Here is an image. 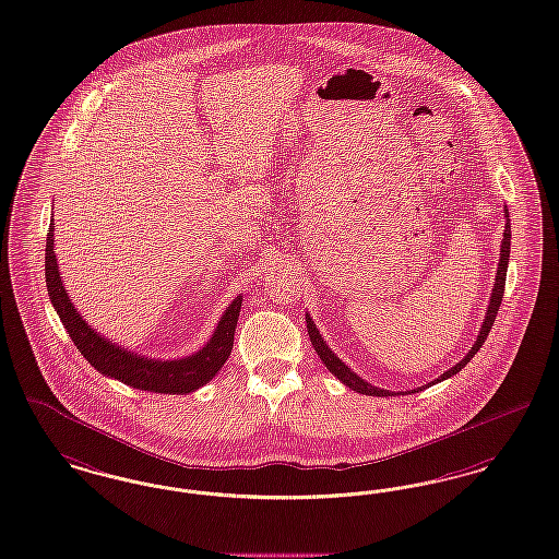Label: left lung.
<instances>
[{
	"mask_svg": "<svg viewBox=\"0 0 559 559\" xmlns=\"http://www.w3.org/2000/svg\"><path fill=\"white\" fill-rule=\"evenodd\" d=\"M506 218H508V223H506V233H503V241H501V253H499V266H497V276H495V287H492L491 301H489V310H487V316H485L483 329H480V333L476 336V343L472 345V349L466 354V358L462 359V361H457L453 368H449V370L443 372L439 379L428 382L425 386H430V384H435V382H441V380L451 379L453 374H457V372L468 364L469 359L476 356V352L483 347L485 338L489 336L492 322H495V316L499 312V306H501V299H503L506 276H508V262H510L512 228H510V216H508V210H506ZM306 322H308V335L312 338V345L313 349H316V354L320 356V359L324 361V366H326V368H329V370L335 374L336 379L341 380L345 386H349V389H352V391H356V393H361V395H372V397H374V395H377V397H389V395H393V393H391V391H386V389L372 386L370 382L359 379L358 374H356L352 368H347L341 359L336 358L335 354L331 352V347L326 345V341H324L322 335L318 333V329H316V324H313L310 313H306ZM425 386H420V391H423ZM416 391H418V389H414L412 393H416Z\"/></svg>",
	"mask_w": 559,
	"mask_h": 559,
	"instance_id": "8db88e82",
	"label": "left lung"
}]
</instances>
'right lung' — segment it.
Returning a JSON list of instances; mask_svg holds the SVG:
<instances>
[{"label": "right lung", "instance_id": "add662e5", "mask_svg": "<svg viewBox=\"0 0 559 559\" xmlns=\"http://www.w3.org/2000/svg\"><path fill=\"white\" fill-rule=\"evenodd\" d=\"M51 224H53V216L49 223L47 246H45L47 293L72 343L97 372L110 379L120 380L133 389L154 391V393H173V395L191 393L218 374V370L223 368L224 361L228 359L233 349V338H235L243 295L235 297L233 304L224 310L214 335L198 354L187 358L166 359V361L136 356L133 352L118 347L112 341L95 333L81 318V313L74 310L67 289L62 285V276L58 272Z\"/></svg>", "mask_w": 559, "mask_h": 559}]
</instances>
